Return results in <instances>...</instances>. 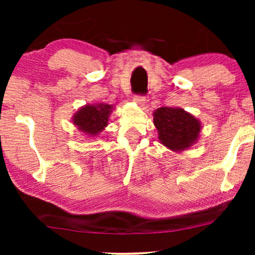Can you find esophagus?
<instances>
[{
    "label": "esophagus",
    "mask_w": 255,
    "mask_h": 255,
    "mask_svg": "<svg viewBox=\"0 0 255 255\" xmlns=\"http://www.w3.org/2000/svg\"><path fill=\"white\" fill-rule=\"evenodd\" d=\"M145 97L140 96V95H135L133 96V102L137 103L139 107H144L145 106Z\"/></svg>",
    "instance_id": "1"
}]
</instances>
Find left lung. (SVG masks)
Listing matches in <instances>:
<instances>
[{
  "mask_svg": "<svg viewBox=\"0 0 255 255\" xmlns=\"http://www.w3.org/2000/svg\"><path fill=\"white\" fill-rule=\"evenodd\" d=\"M159 140L173 152H183L200 137L201 122L181 108L162 107L153 113Z\"/></svg>",
  "mask_w": 255,
  "mask_h": 255,
  "instance_id": "1",
  "label": "left lung"
}]
</instances>
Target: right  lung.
I'll return each mask as SVG.
<instances>
[{
	"instance_id": "right-lung-1",
	"label": "right lung",
	"mask_w": 255,
	"mask_h": 255,
	"mask_svg": "<svg viewBox=\"0 0 255 255\" xmlns=\"http://www.w3.org/2000/svg\"><path fill=\"white\" fill-rule=\"evenodd\" d=\"M113 110L111 104H86L73 115L72 122L87 138H94L106 128Z\"/></svg>"
}]
</instances>
